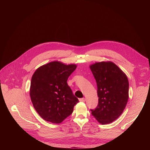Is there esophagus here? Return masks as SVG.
<instances>
[{"label": "esophagus", "mask_w": 150, "mask_h": 150, "mask_svg": "<svg viewBox=\"0 0 150 150\" xmlns=\"http://www.w3.org/2000/svg\"><path fill=\"white\" fill-rule=\"evenodd\" d=\"M79 101H81V102H84L85 100L84 98H81L79 99Z\"/></svg>", "instance_id": "1"}]
</instances>
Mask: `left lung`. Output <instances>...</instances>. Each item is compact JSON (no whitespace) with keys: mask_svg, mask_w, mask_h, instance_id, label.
<instances>
[{"mask_svg":"<svg viewBox=\"0 0 150 150\" xmlns=\"http://www.w3.org/2000/svg\"><path fill=\"white\" fill-rule=\"evenodd\" d=\"M97 85L98 103L90 109L91 115L102 124L117 119L123 113L129 98L126 75L111 62L96 63L90 66Z\"/></svg>","mask_w":150,"mask_h":150,"instance_id":"left-lung-1","label":"left lung"}]
</instances>
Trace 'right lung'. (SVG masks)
<instances>
[{
	"instance_id": "1",
	"label": "right lung",
	"mask_w": 150,
	"mask_h": 150,
	"mask_svg": "<svg viewBox=\"0 0 150 150\" xmlns=\"http://www.w3.org/2000/svg\"><path fill=\"white\" fill-rule=\"evenodd\" d=\"M75 65L50 62L38 68L31 81V100L38 115L44 120L60 123L70 116L78 99L67 83L75 70Z\"/></svg>"
}]
</instances>
